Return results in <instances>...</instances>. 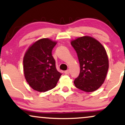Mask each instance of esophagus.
Masks as SVG:
<instances>
[{"instance_id":"obj_1","label":"esophagus","mask_w":125,"mask_h":125,"mask_svg":"<svg viewBox=\"0 0 125 125\" xmlns=\"http://www.w3.org/2000/svg\"><path fill=\"white\" fill-rule=\"evenodd\" d=\"M69 72H70V71L69 69H67V70H66V71H64V73H65L66 74H68L69 73Z\"/></svg>"}]
</instances>
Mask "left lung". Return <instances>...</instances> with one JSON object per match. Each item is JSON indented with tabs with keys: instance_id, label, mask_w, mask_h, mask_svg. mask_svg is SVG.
I'll return each mask as SVG.
<instances>
[{
	"instance_id": "1",
	"label": "left lung",
	"mask_w": 125,
	"mask_h": 125,
	"mask_svg": "<svg viewBox=\"0 0 125 125\" xmlns=\"http://www.w3.org/2000/svg\"><path fill=\"white\" fill-rule=\"evenodd\" d=\"M76 52L81 71L74 81L77 88L90 92L104 83L109 68L106 52L102 44L90 36H83L71 42Z\"/></svg>"
}]
</instances>
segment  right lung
<instances>
[{
    "label": "right lung",
    "mask_w": 125,
    "mask_h": 125,
    "mask_svg": "<svg viewBox=\"0 0 125 125\" xmlns=\"http://www.w3.org/2000/svg\"><path fill=\"white\" fill-rule=\"evenodd\" d=\"M56 44L48 38L41 39L28 49L23 58L25 77L30 86L38 92L54 88L62 73L57 71L52 52Z\"/></svg>",
    "instance_id": "right-lung-1"
}]
</instances>
